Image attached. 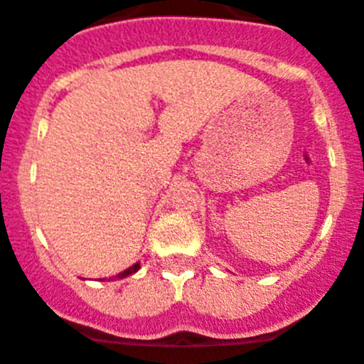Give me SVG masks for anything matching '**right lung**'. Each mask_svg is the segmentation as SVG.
Masks as SVG:
<instances>
[{"mask_svg":"<svg viewBox=\"0 0 364 364\" xmlns=\"http://www.w3.org/2000/svg\"><path fill=\"white\" fill-rule=\"evenodd\" d=\"M139 268H140V263H135V264H133V267L126 268L124 272H121V274H119V276H117V279H124V277L132 276V274H135V272L139 270Z\"/></svg>","mask_w":364,"mask_h":364,"instance_id":"1","label":"right lung"}]
</instances>
